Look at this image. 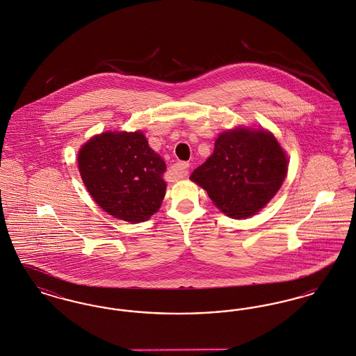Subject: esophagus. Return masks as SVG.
I'll use <instances>...</instances> for the list:
<instances>
[{
  "instance_id": "1",
  "label": "esophagus",
  "mask_w": 356,
  "mask_h": 356,
  "mask_svg": "<svg viewBox=\"0 0 356 356\" xmlns=\"http://www.w3.org/2000/svg\"><path fill=\"white\" fill-rule=\"evenodd\" d=\"M188 170H189V164H188L186 161L176 163V164L172 167V170H173L176 175H179V176H186V175H188Z\"/></svg>"
}]
</instances>
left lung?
Wrapping results in <instances>:
<instances>
[{"label": "left lung", "mask_w": 356, "mask_h": 356, "mask_svg": "<svg viewBox=\"0 0 356 356\" xmlns=\"http://www.w3.org/2000/svg\"><path fill=\"white\" fill-rule=\"evenodd\" d=\"M286 175V153L271 134L238 128L218 137L212 156L189 179L225 215L245 219L271 200Z\"/></svg>", "instance_id": "1"}]
</instances>
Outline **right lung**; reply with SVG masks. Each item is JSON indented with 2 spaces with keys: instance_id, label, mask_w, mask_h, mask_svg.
<instances>
[{
  "instance_id": "obj_1",
  "label": "right lung",
  "mask_w": 356,
  "mask_h": 356,
  "mask_svg": "<svg viewBox=\"0 0 356 356\" xmlns=\"http://www.w3.org/2000/svg\"><path fill=\"white\" fill-rule=\"evenodd\" d=\"M79 168L95 202L121 220H148L165 196V163L141 132L90 138L79 152Z\"/></svg>"
}]
</instances>
